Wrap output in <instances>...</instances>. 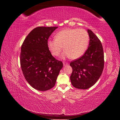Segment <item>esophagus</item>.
Listing matches in <instances>:
<instances>
[{"label":"esophagus","mask_w":120,"mask_h":120,"mask_svg":"<svg viewBox=\"0 0 120 120\" xmlns=\"http://www.w3.org/2000/svg\"><path fill=\"white\" fill-rule=\"evenodd\" d=\"M68 65V63H66V62H63V65L66 66V65Z\"/></svg>","instance_id":"1"}]
</instances>
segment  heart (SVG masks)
Instances as JSON below:
<instances>
[{"instance_id":"b5f03b06","label":"heart","mask_w":120,"mask_h":120,"mask_svg":"<svg viewBox=\"0 0 120 120\" xmlns=\"http://www.w3.org/2000/svg\"><path fill=\"white\" fill-rule=\"evenodd\" d=\"M89 37L87 31L83 29H65L55 35V39L47 41L48 49L55 56L61 55L63 59L71 58L76 59L81 57L88 47Z\"/></svg>"}]
</instances>
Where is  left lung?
<instances>
[{
    "mask_svg": "<svg viewBox=\"0 0 120 120\" xmlns=\"http://www.w3.org/2000/svg\"><path fill=\"white\" fill-rule=\"evenodd\" d=\"M89 46L84 55L70 63L73 71L70 76L72 85L79 89H87L95 84L102 74L104 56L102 44L98 37L88 29Z\"/></svg>",
    "mask_w": 120,
    "mask_h": 120,
    "instance_id": "8db88e82",
    "label": "left lung"
}]
</instances>
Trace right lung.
Segmentation results:
<instances>
[{
  "mask_svg": "<svg viewBox=\"0 0 120 120\" xmlns=\"http://www.w3.org/2000/svg\"><path fill=\"white\" fill-rule=\"evenodd\" d=\"M58 27H38L33 29L22 43L20 63L24 77L36 90L53 88L63 63L56 60L48 49L47 41Z\"/></svg>",
  "mask_w": 120,
  "mask_h": 120,
  "instance_id": "1",
  "label": "right lung"
}]
</instances>
